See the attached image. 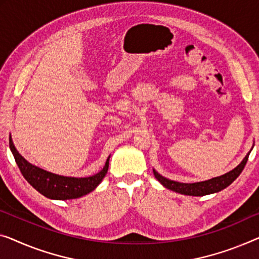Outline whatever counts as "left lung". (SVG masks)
<instances>
[{"label":"left lung","mask_w":259,"mask_h":259,"mask_svg":"<svg viewBox=\"0 0 259 259\" xmlns=\"http://www.w3.org/2000/svg\"><path fill=\"white\" fill-rule=\"evenodd\" d=\"M249 154L250 152L246 154L244 159L242 160V163L238 165L237 167H235L233 171L226 173V175H223L221 177H216V178H213L210 180L201 181V183H194V184L178 183V181H173V180L164 178V177H161L159 173L154 171V169H153V175L156 177V179L159 181L161 185H164L165 187L168 188V190L175 191L177 193H180V194H185V195L203 196L207 194H211V193L220 192L225 190L226 187H228L229 185L241 175V172L245 166L246 161H248Z\"/></svg>","instance_id":"8db88e82"}]
</instances>
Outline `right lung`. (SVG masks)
Instances as JSON below:
<instances>
[{
	"mask_svg": "<svg viewBox=\"0 0 259 259\" xmlns=\"http://www.w3.org/2000/svg\"><path fill=\"white\" fill-rule=\"evenodd\" d=\"M9 146L23 177L31 186L49 199L69 200L88 194L101 183L109 167V157H108L105 167L92 177L71 178V177L58 176L55 173L44 171L26 161L15 148L11 137H9Z\"/></svg>",
	"mask_w": 259,
	"mask_h": 259,
	"instance_id": "1",
	"label": "right lung"
}]
</instances>
